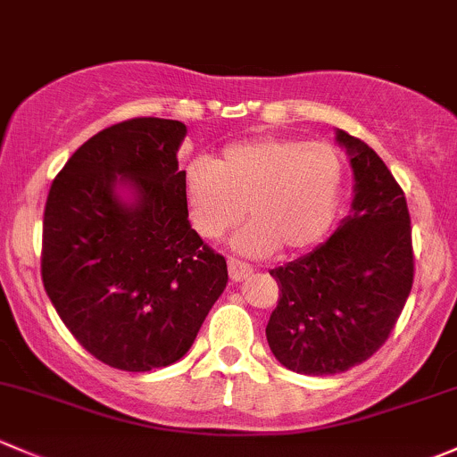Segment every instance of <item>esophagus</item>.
Here are the masks:
<instances>
[{"label":"esophagus","mask_w":457,"mask_h":457,"mask_svg":"<svg viewBox=\"0 0 457 457\" xmlns=\"http://www.w3.org/2000/svg\"><path fill=\"white\" fill-rule=\"evenodd\" d=\"M228 271H229V280L232 282H243L245 278L252 276L253 269L249 265H245V262L237 261V258H229L228 261Z\"/></svg>","instance_id":"1"}]
</instances>
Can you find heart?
<instances>
[{
    "label": "heart",
    "mask_w": 457,
    "mask_h": 457,
    "mask_svg": "<svg viewBox=\"0 0 457 457\" xmlns=\"http://www.w3.org/2000/svg\"><path fill=\"white\" fill-rule=\"evenodd\" d=\"M342 181V160L328 144L258 137L225 146L214 164H188L184 195L192 225L210 241L247 212L252 220L234 237V249L262 258L320 243L337 216Z\"/></svg>",
    "instance_id": "obj_1"
}]
</instances>
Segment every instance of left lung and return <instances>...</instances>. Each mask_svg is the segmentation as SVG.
I'll use <instances>...</instances> for the list:
<instances>
[{
    "label": "left lung",
    "mask_w": 457,
    "mask_h": 457,
    "mask_svg": "<svg viewBox=\"0 0 457 457\" xmlns=\"http://www.w3.org/2000/svg\"><path fill=\"white\" fill-rule=\"evenodd\" d=\"M354 175L353 212L306 256L271 269L280 297L267 324L273 357L326 377L372 357L405 306L414 252L405 192L366 142L339 129Z\"/></svg>",
    "instance_id": "obj_1"
}]
</instances>
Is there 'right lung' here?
Returning a JSON list of instances; mask_svg holds the SVG:
<instances>
[{
	"mask_svg": "<svg viewBox=\"0 0 457 457\" xmlns=\"http://www.w3.org/2000/svg\"><path fill=\"white\" fill-rule=\"evenodd\" d=\"M179 120L133 118L89 137L54 177L41 278L63 324L107 366L179 361L228 285L190 228Z\"/></svg>",
	"mask_w": 457,
	"mask_h": 457,
	"instance_id": "1",
	"label": "right lung"
}]
</instances>
